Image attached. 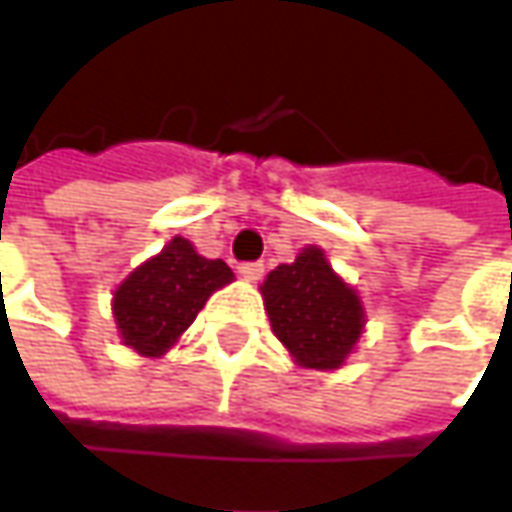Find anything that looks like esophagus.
Listing matches in <instances>:
<instances>
[{"label":"esophagus","instance_id":"34e87169","mask_svg":"<svg viewBox=\"0 0 512 512\" xmlns=\"http://www.w3.org/2000/svg\"><path fill=\"white\" fill-rule=\"evenodd\" d=\"M238 272L246 283H257L263 277V263H240Z\"/></svg>","mask_w":512,"mask_h":512}]
</instances>
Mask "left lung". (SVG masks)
I'll return each instance as SVG.
<instances>
[{"instance_id": "8db88e82", "label": "left lung", "mask_w": 512, "mask_h": 512, "mask_svg": "<svg viewBox=\"0 0 512 512\" xmlns=\"http://www.w3.org/2000/svg\"><path fill=\"white\" fill-rule=\"evenodd\" d=\"M263 306L274 337L291 360L314 371H337L354 354L365 328L360 294L331 269L320 246L266 274Z\"/></svg>"}]
</instances>
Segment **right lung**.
I'll use <instances>...</instances> for the list:
<instances>
[{
    "mask_svg": "<svg viewBox=\"0 0 512 512\" xmlns=\"http://www.w3.org/2000/svg\"><path fill=\"white\" fill-rule=\"evenodd\" d=\"M235 280L223 260H209L181 235L135 266L113 291L118 337L141 357H164L195 323L206 300Z\"/></svg>",
    "mask_w": 512,
    "mask_h": 512,
    "instance_id": "add662e5",
    "label": "right lung"
}]
</instances>
